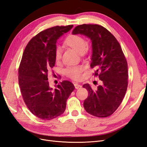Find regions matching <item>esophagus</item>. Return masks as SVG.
Segmentation results:
<instances>
[{
  "label": "esophagus",
  "instance_id": "esophagus-1",
  "mask_svg": "<svg viewBox=\"0 0 147 147\" xmlns=\"http://www.w3.org/2000/svg\"><path fill=\"white\" fill-rule=\"evenodd\" d=\"M74 86H75V89H77V90H78V89H80L82 87V85H80V84H77V83L74 84Z\"/></svg>",
  "mask_w": 147,
  "mask_h": 147
}]
</instances>
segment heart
Here are the masks:
<instances>
[{"instance_id":"1","label":"heart","mask_w":147,"mask_h":147,"mask_svg":"<svg viewBox=\"0 0 147 147\" xmlns=\"http://www.w3.org/2000/svg\"><path fill=\"white\" fill-rule=\"evenodd\" d=\"M65 44L70 47L78 54L82 55L85 51L86 43L84 39L78 35H70L65 40ZM61 57V50L59 47H57L55 50V59L58 61ZM83 70L82 66L72 67L67 68L65 72L67 76L74 80H78L81 77V73Z\"/></svg>"}]
</instances>
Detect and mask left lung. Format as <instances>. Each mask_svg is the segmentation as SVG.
<instances>
[{"label":"left lung","instance_id":"1","mask_svg":"<svg viewBox=\"0 0 147 147\" xmlns=\"http://www.w3.org/2000/svg\"><path fill=\"white\" fill-rule=\"evenodd\" d=\"M72 34H81L91 40V67L95 68L102 84L94 90L88 83L83 87L89 96L84 101L86 112L105 118L115 112L125 96L127 88V64L119 43L109 31L98 24H82L75 27Z\"/></svg>","mask_w":147,"mask_h":147}]
</instances>
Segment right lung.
I'll return each instance as SVG.
<instances>
[{"instance_id": "obj_1", "label": "right lung", "mask_w": 147, "mask_h": 147, "mask_svg": "<svg viewBox=\"0 0 147 147\" xmlns=\"http://www.w3.org/2000/svg\"><path fill=\"white\" fill-rule=\"evenodd\" d=\"M73 26H55L42 31L30 40L23 53L18 72L22 96L32 113L42 119L50 120L63 114L75 89L69 81L60 82L54 88L48 81V70L56 63L57 40Z\"/></svg>"}]
</instances>
